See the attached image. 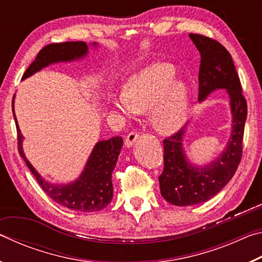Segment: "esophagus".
I'll list each match as a JSON object with an SVG mask.
<instances>
[{
	"label": "esophagus",
	"instance_id": "1",
	"mask_svg": "<svg viewBox=\"0 0 262 262\" xmlns=\"http://www.w3.org/2000/svg\"><path fill=\"white\" fill-rule=\"evenodd\" d=\"M140 134L137 132H130L129 134L126 136V140H125V145L127 148H130L133 144H134V142H136V140L139 139Z\"/></svg>",
	"mask_w": 262,
	"mask_h": 262
}]
</instances>
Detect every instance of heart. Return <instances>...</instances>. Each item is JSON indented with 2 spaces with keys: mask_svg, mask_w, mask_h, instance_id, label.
Wrapping results in <instances>:
<instances>
[{
  "mask_svg": "<svg viewBox=\"0 0 262 262\" xmlns=\"http://www.w3.org/2000/svg\"><path fill=\"white\" fill-rule=\"evenodd\" d=\"M174 78L173 66H150L128 79L122 95L112 97V108L123 117L150 110L155 129L164 134L179 130L187 120L189 98L187 86L183 82H173Z\"/></svg>",
  "mask_w": 262,
  "mask_h": 262,
  "instance_id": "1",
  "label": "heart"
}]
</instances>
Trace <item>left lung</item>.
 Listing matches in <instances>:
<instances>
[{"mask_svg":"<svg viewBox=\"0 0 262 262\" xmlns=\"http://www.w3.org/2000/svg\"><path fill=\"white\" fill-rule=\"evenodd\" d=\"M200 52L199 101L217 89H225L232 112V132L227 148L206 166H193L183 149L184 130L163 141L164 170L159 176L162 196L174 206H193L214 198L227 185L241 163L247 104L232 57L222 43L206 35L189 33Z\"/></svg>","mask_w":262,"mask_h":262,"instance_id":"obj_1","label":"left lung"}]
</instances>
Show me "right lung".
I'll return each mask as SVG.
<instances>
[{
  "label": "right lung",
  "instance_id": "right-lung-1",
  "mask_svg": "<svg viewBox=\"0 0 262 262\" xmlns=\"http://www.w3.org/2000/svg\"><path fill=\"white\" fill-rule=\"evenodd\" d=\"M96 46V43H94ZM88 54V45L83 41H66L61 43H51L38 53L35 60L25 70L23 79L39 72L55 62H67L78 60ZM12 113H14L18 152L24 159L26 165L32 172L38 184L53 201L68 209L78 211H98L104 209L113 198L112 172L117 165V161L122 148L123 141L121 136H114L106 141H99L88 159L85 168L79 178L67 185H55L42 178L37 170L25 157L21 142L23 135L17 123L12 99Z\"/></svg>",
  "mask_w": 262,
  "mask_h": 262
}]
</instances>
